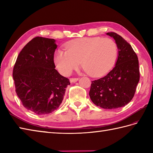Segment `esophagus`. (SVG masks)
Wrapping results in <instances>:
<instances>
[{"label": "esophagus", "mask_w": 153, "mask_h": 153, "mask_svg": "<svg viewBox=\"0 0 153 153\" xmlns=\"http://www.w3.org/2000/svg\"><path fill=\"white\" fill-rule=\"evenodd\" d=\"M79 80V78H70V82L71 83H75L77 82V81Z\"/></svg>", "instance_id": "1"}]
</instances>
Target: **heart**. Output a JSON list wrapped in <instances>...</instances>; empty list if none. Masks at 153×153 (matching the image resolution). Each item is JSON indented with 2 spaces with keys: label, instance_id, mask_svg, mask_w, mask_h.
<instances>
[{
  "label": "heart",
  "instance_id": "1",
  "mask_svg": "<svg viewBox=\"0 0 153 153\" xmlns=\"http://www.w3.org/2000/svg\"><path fill=\"white\" fill-rule=\"evenodd\" d=\"M66 51L58 50L54 55V63L63 75H69L79 66L91 76H100L108 71L118 56V46L110 38L83 37L70 41Z\"/></svg>",
  "mask_w": 153,
  "mask_h": 153
}]
</instances>
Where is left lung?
Listing matches in <instances>:
<instances>
[{
    "label": "left lung",
    "instance_id": "obj_1",
    "mask_svg": "<svg viewBox=\"0 0 153 153\" xmlns=\"http://www.w3.org/2000/svg\"><path fill=\"white\" fill-rule=\"evenodd\" d=\"M106 35L115 40L118 59L106 76L91 82L89 97L97 106L115 109L128 105L134 96L140 77L139 60L131 45L123 37L114 32Z\"/></svg>",
    "mask_w": 153,
    "mask_h": 153
}]
</instances>
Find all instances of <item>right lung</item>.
<instances>
[{
    "mask_svg": "<svg viewBox=\"0 0 153 153\" xmlns=\"http://www.w3.org/2000/svg\"><path fill=\"white\" fill-rule=\"evenodd\" d=\"M53 39L33 38L22 48L13 69L16 92L25 108L38 115L58 108L70 81L54 69Z\"/></svg>",
    "mask_w": 153,
    "mask_h": 153,
    "instance_id": "obj_1",
    "label": "right lung"
}]
</instances>
